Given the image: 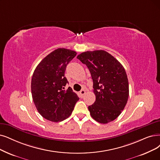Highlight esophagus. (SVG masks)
Here are the masks:
<instances>
[{
	"label": "esophagus",
	"instance_id": "esophagus-1",
	"mask_svg": "<svg viewBox=\"0 0 160 160\" xmlns=\"http://www.w3.org/2000/svg\"><path fill=\"white\" fill-rule=\"evenodd\" d=\"M85 93H86V91H85V90H84V89H82V90H81V91L79 92V94H80L81 97H83V96L85 95Z\"/></svg>",
	"mask_w": 160,
	"mask_h": 160
}]
</instances>
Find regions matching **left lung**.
Returning <instances> with one entry per match:
<instances>
[{
  "label": "left lung",
  "mask_w": 160,
  "mask_h": 160,
  "mask_svg": "<svg viewBox=\"0 0 160 160\" xmlns=\"http://www.w3.org/2000/svg\"><path fill=\"white\" fill-rule=\"evenodd\" d=\"M85 64L93 81L94 103L88 107L91 117L106 124L116 119L129 98V82L120 62L104 50L87 51L77 57Z\"/></svg>",
  "instance_id": "1"
}]
</instances>
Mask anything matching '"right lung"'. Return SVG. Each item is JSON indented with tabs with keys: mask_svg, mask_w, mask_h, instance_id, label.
<instances>
[{
	"mask_svg": "<svg viewBox=\"0 0 160 160\" xmlns=\"http://www.w3.org/2000/svg\"><path fill=\"white\" fill-rule=\"evenodd\" d=\"M76 52L58 48L38 64L31 79V94L37 110L47 120L58 122L69 118L78 96L71 87L65 90L68 81L64 77L66 66Z\"/></svg>",
	"mask_w": 160,
	"mask_h": 160,
	"instance_id": "1",
	"label": "right lung"
}]
</instances>
